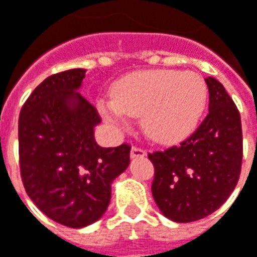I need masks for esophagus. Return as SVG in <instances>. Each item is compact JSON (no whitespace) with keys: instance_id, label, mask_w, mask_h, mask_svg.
I'll return each instance as SVG.
<instances>
[{"instance_id":"1","label":"esophagus","mask_w":257,"mask_h":257,"mask_svg":"<svg viewBox=\"0 0 257 257\" xmlns=\"http://www.w3.org/2000/svg\"><path fill=\"white\" fill-rule=\"evenodd\" d=\"M147 154V152L142 149V147H139V146H133L132 147V152H130V156H132V159H136V157H144Z\"/></svg>"}]
</instances>
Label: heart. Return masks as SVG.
Listing matches in <instances>:
<instances>
[{"label":"heart","instance_id":"obj_1","mask_svg":"<svg viewBox=\"0 0 257 257\" xmlns=\"http://www.w3.org/2000/svg\"><path fill=\"white\" fill-rule=\"evenodd\" d=\"M207 90L202 77L190 71L146 70L121 78L113 87V100L98 108L113 124L125 115H142L146 134L156 142H177L193 132L202 115Z\"/></svg>","mask_w":257,"mask_h":257}]
</instances>
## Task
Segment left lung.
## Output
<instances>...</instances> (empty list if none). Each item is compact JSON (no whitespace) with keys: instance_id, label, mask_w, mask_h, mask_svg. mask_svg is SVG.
<instances>
[{"instance_id":"8db88e82","label":"left lung","mask_w":257,"mask_h":257,"mask_svg":"<svg viewBox=\"0 0 257 257\" xmlns=\"http://www.w3.org/2000/svg\"><path fill=\"white\" fill-rule=\"evenodd\" d=\"M209 114L179 146L149 153L152 193L164 216L189 223L212 214L227 200L242 170L240 113L216 78L207 77Z\"/></svg>"}]
</instances>
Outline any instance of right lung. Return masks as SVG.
I'll use <instances>...</instances> for the list:
<instances>
[{"mask_svg": "<svg viewBox=\"0 0 257 257\" xmlns=\"http://www.w3.org/2000/svg\"><path fill=\"white\" fill-rule=\"evenodd\" d=\"M85 70L47 77L18 118L20 172L27 194L51 220L84 227L108 207L111 182L130 164L132 146L100 147L94 125L97 108L75 90Z\"/></svg>", "mask_w": 257, "mask_h": 257, "instance_id": "add662e5", "label": "right lung"}]
</instances>
